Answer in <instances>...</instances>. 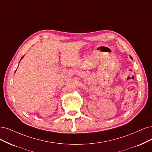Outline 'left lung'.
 Here are the masks:
<instances>
[{"mask_svg": "<svg viewBox=\"0 0 152 152\" xmlns=\"http://www.w3.org/2000/svg\"><path fill=\"white\" fill-rule=\"evenodd\" d=\"M130 57H131V56H130ZM131 58H132V57H131Z\"/></svg>", "mask_w": 152, "mask_h": 152, "instance_id": "1", "label": "left lung"}]
</instances>
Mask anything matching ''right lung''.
Here are the masks:
<instances>
[{"instance_id": "obj_1", "label": "right lung", "mask_w": 152, "mask_h": 152, "mask_svg": "<svg viewBox=\"0 0 152 152\" xmlns=\"http://www.w3.org/2000/svg\"><path fill=\"white\" fill-rule=\"evenodd\" d=\"M24 58V56H22V58L20 59V61H21V59H22V58ZM16 70H17V69H16ZM16 70H15V71H16Z\"/></svg>"}]
</instances>
